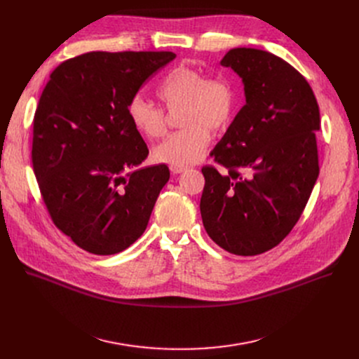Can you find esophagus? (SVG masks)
<instances>
[{
  "mask_svg": "<svg viewBox=\"0 0 359 359\" xmlns=\"http://www.w3.org/2000/svg\"><path fill=\"white\" fill-rule=\"evenodd\" d=\"M169 168H170V170H172L174 174H181V172H184V170L187 169L185 166H172V165H170Z\"/></svg>",
  "mask_w": 359,
  "mask_h": 359,
  "instance_id": "obj_1",
  "label": "esophagus"
}]
</instances>
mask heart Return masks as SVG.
I'll return each instance as SVG.
<instances>
[{"label": "heart", "instance_id": "1", "mask_svg": "<svg viewBox=\"0 0 359 359\" xmlns=\"http://www.w3.org/2000/svg\"><path fill=\"white\" fill-rule=\"evenodd\" d=\"M168 109H177L180 131L153 150L156 162L187 166L198 162L206 151L210 133L229 127L238 107V93L226 80L209 79L190 65L174 68L158 89ZM133 126L147 139H161L166 133V116L162 108L142 96H134L127 105Z\"/></svg>", "mask_w": 359, "mask_h": 359}]
</instances>
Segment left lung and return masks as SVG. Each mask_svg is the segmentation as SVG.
I'll return each instance as SVG.
<instances>
[{"label": "left lung", "instance_id": "left-lung-1", "mask_svg": "<svg viewBox=\"0 0 359 359\" xmlns=\"http://www.w3.org/2000/svg\"><path fill=\"white\" fill-rule=\"evenodd\" d=\"M220 64L243 79L247 104L210 153L224 169H201L200 212L219 247L257 255L292 231L311 196L320 111L309 81L267 50L233 48Z\"/></svg>", "mask_w": 359, "mask_h": 359}]
</instances>
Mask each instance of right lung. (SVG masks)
Returning a JSON list of instances; mask_svg holds the SVG:
<instances>
[{"instance_id":"add662e5","label":"right lung","mask_w":359,"mask_h":359,"mask_svg":"<svg viewBox=\"0 0 359 359\" xmlns=\"http://www.w3.org/2000/svg\"><path fill=\"white\" fill-rule=\"evenodd\" d=\"M174 58L96 50L50 73L33 118V172L55 226L84 251L121 252L149 224L169 169L140 166L149 149L127 105Z\"/></svg>"}]
</instances>
